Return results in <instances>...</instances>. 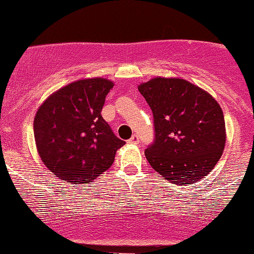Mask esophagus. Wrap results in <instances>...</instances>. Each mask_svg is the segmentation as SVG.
Masks as SVG:
<instances>
[{
	"mask_svg": "<svg viewBox=\"0 0 254 254\" xmlns=\"http://www.w3.org/2000/svg\"><path fill=\"white\" fill-rule=\"evenodd\" d=\"M128 143H130V145H137V143H139V136L134 134V135L128 140Z\"/></svg>",
	"mask_w": 254,
	"mask_h": 254,
	"instance_id": "34e87169",
	"label": "esophagus"
}]
</instances>
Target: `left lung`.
Returning <instances> with one entry per match:
<instances>
[{
  "mask_svg": "<svg viewBox=\"0 0 254 254\" xmlns=\"http://www.w3.org/2000/svg\"><path fill=\"white\" fill-rule=\"evenodd\" d=\"M137 89L154 117V143L145 151L153 170L181 186L206 177L226 143L224 113L217 100L179 77H154Z\"/></svg>",
  "mask_w": 254,
  "mask_h": 254,
  "instance_id": "left-lung-1",
  "label": "left lung"
}]
</instances>
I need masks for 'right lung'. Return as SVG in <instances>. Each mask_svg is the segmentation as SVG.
Here are the masks:
<instances>
[{
	"mask_svg": "<svg viewBox=\"0 0 254 254\" xmlns=\"http://www.w3.org/2000/svg\"><path fill=\"white\" fill-rule=\"evenodd\" d=\"M113 86L103 77L77 80L49 95L37 109V152L46 167L65 183H92L125 145L101 117Z\"/></svg>",
	"mask_w": 254,
	"mask_h": 254,
	"instance_id": "obj_1",
	"label": "right lung"
}]
</instances>
